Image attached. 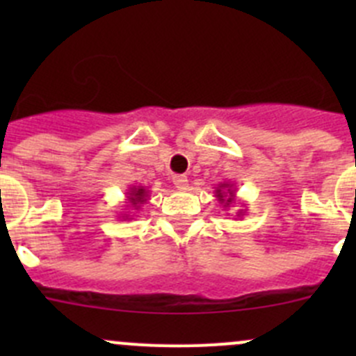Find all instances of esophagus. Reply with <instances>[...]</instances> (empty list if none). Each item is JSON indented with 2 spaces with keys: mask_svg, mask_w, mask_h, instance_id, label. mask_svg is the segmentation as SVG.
I'll return each mask as SVG.
<instances>
[{
  "mask_svg": "<svg viewBox=\"0 0 356 356\" xmlns=\"http://www.w3.org/2000/svg\"><path fill=\"white\" fill-rule=\"evenodd\" d=\"M172 182H174V186L177 189L188 188V177H186V175H174V177H172Z\"/></svg>",
  "mask_w": 356,
  "mask_h": 356,
  "instance_id": "obj_1",
  "label": "esophagus"
}]
</instances>
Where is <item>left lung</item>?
<instances>
[{"label": "left lung", "instance_id": "1", "mask_svg": "<svg viewBox=\"0 0 356 356\" xmlns=\"http://www.w3.org/2000/svg\"><path fill=\"white\" fill-rule=\"evenodd\" d=\"M215 198L218 200V203L224 204V208L232 207V204L236 203L234 184H231V182H220L218 188H215ZM236 215H238V217H243V215H246V210H238L236 211Z\"/></svg>", "mask_w": 356, "mask_h": 356}]
</instances>
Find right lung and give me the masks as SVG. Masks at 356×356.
<instances>
[{
    "label": "right lung",
    "mask_w": 356,
    "mask_h": 356,
    "mask_svg": "<svg viewBox=\"0 0 356 356\" xmlns=\"http://www.w3.org/2000/svg\"><path fill=\"white\" fill-rule=\"evenodd\" d=\"M125 210H139V208L143 207V204L146 203V201L149 200V191L146 188H143V186H131V188L127 189V193H125ZM122 217L118 218H124V220H129V218L132 217V211H127V213H120Z\"/></svg>",
    "instance_id": "1"
}]
</instances>
